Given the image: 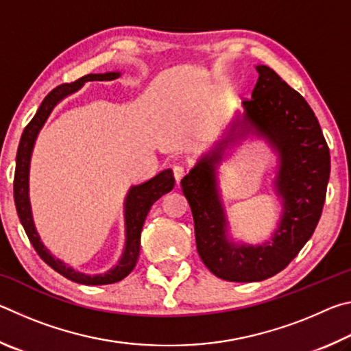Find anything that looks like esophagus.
Instances as JSON below:
<instances>
[{
	"mask_svg": "<svg viewBox=\"0 0 351 351\" xmlns=\"http://www.w3.org/2000/svg\"><path fill=\"white\" fill-rule=\"evenodd\" d=\"M173 176H175L176 182L180 184L182 178L186 176V169H184L182 165H175V167H173Z\"/></svg>",
	"mask_w": 351,
	"mask_h": 351,
	"instance_id": "obj_1",
	"label": "esophagus"
}]
</instances>
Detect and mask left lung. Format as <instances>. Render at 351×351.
Masks as SVG:
<instances>
[{"label": "left lung", "mask_w": 351, "mask_h": 351, "mask_svg": "<svg viewBox=\"0 0 351 351\" xmlns=\"http://www.w3.org/2000/svg\"><path fill=\"white\" fill-rule=\"evenodd\" d=\"M255 69L258 80L252 97L243 102L240 125L263 136L280 158L276 189L283 199V215L272 239L260 246L228 240L215 164L232 138L204 154L181 181L192 209L199 257L212 274L229 282H260L287 268L316 229L330 178V148L311 106L276 71L265 64Z\"/></svg>", "instance_id": "1"}]
</instances>
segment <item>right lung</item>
Listing matches in <instances>:
<instances>
[{"label": "right lung", "mask_w": 351, "mask_h": 351, "mask_svg": "<svg viewBox=\"0 0 351 351\" xmlns=\"http://www.w3.org/2000/svg\"><path fill=\"white\" fill-rule=\"evenodd\" d=\"M121 75V73H105V74H88L83 75L82 79L75 80L73 83H63V85L57 86L52 90L41 102L40 108L35 112L32 121L27 123L25 132L21 134L19 152H16V165H15V178H14V199L16 213H19L20 221L25 228V232L27 235L29 241L32 243V246L37 254L41 257V260L51 266L52 269L57 271L58 274L69 278L75 283L82 285H110L116 283L122 278H125L130 272L138 263L139 251H141V232L142 226H144L145 218L150 212V207L153 203L162 197V195L169 193L175 186V178L173 171L170 169L161 171L150 181L142 182L139 186H133L128 190V195L125 198V232H127V241L125 249L119 263L114 268L110 269L105 274L97 276H86L82 272L75 271L71 266L64 265L62 260L56 258L41 243L40 237L37 234V229L34 226L32 212H31V203H29V165H31V154L34 150L35 139L37 134L46 122L47 116L51 114V111L54 110V106L63 100L69 94L80 90L85 82L93 80H114Z\"/></svg>", "instance_id": "right-lung-1"}]
</instances>
